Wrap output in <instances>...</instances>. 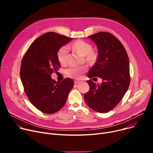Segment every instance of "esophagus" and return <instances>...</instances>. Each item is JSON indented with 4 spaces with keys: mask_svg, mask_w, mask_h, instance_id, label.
<instances>
[{
    "mask_svg": "<svg viewBox=\"0 0 153 153\" xmlns=\"http://www.w3.org/2000/svg\"><path fill=\"white\" fill-rule=\"evenodd\" d=\"M79 82H80V81H74V84H78Z\"/></svg>",
    "mask_w": 153,
    "mask_h": 153,
    "instance_id": "esophagus-1",
    "label": "esophagus"
}]
</instances>
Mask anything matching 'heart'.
<instances>
[{
  "instance_id": "1",
  "label": "heart",
  "mask_w": 153,
  "mask_h": 153,
  "mask_svg": "<svg viewBox=\"0 0 153 153\" xmlns=\"http://www.w3.org/2000/svg\"><path fill=\"white\" fill-rule=\"evenodd\" d=\"M72 48L83 56H85L89 60H94L95 58V54L92 51V45L83 40H77L72 44ZM69 53V47L67 45L61 46L57 52V58L58 61L63 64L66 62ZM86 69L85 66L69 67L66 70V74L72 78L79 79Z\"/></svg>"
}]
</instances>
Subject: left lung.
Wrapping results in <instances>:
<instances>
[{
  "label": "left lung",
  "mask_w": 153,
  "mask_h": 153,
  "mask_svg": "<svg viewBox=\"0 0 153 153\" xmlns=\"http://www.w3.org/2000/svg\"><path fill=\"white\" fill-rule=\"evenodd\" d=\"M88 38L97 45L98 57L87 76L99 77L103 81L97 85L91 79L87 81L89 91L84 100L95 111L107 113L118 105L129 87V59L122 43L108 32H98Z\"/></svg>",
  "instance_id": "1"
}]
</instances>
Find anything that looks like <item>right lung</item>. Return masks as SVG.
Segmentation results:
<instances>
[{
  "label": "right lung",
  "instance_id": "add662e5",
  "mask_svg": "<svg viewBox=\"0 0 153 153\" xmlns=\"http://www.w3.org/2000/svg\"><path fill=\"white\" fill-rule=\"evenodd\" d=\"M72 39L48 32L31 44L22 58L20 76L24 92L30 102L45 114H54L63 107L73 87L71 78L56 82L51 77L61 66L57 58L58 50Z\"/></svg>",
  "mask_w": 153,
  "mask_h": 153
}]
</instances>
